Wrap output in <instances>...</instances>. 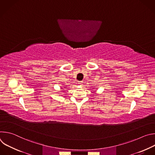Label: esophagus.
Here are the masks:
<instances>
[{
	"label": "esophagus",
	"instance_id": "34e87169",
	"mask_svg": "<svg viewBox=\"0 0 155 155\" xmlns=\"http://www.w3.org/2000/svg\"><path fill=\"white\" fill-rule=\"evenodd\" d=\"M78 84L80 85H82L83 84V81H78Z\"/></svg>",
	"mask_w": 155,
	"mask_h": 155
}]
</instances>
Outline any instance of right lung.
<instances>
[{"label": "right lung", "mask_w": 155, "mask_h": 155, "mask_svg": "<svg viewBox=\"0 0 155 155\" xmlns=\"http://www.w3.org/2000/svg\"><path fill=\"white\" fill-rule=\"evenodd\" d=\"M64 87H65V86H64Z\"/></svg>", "instance_id": "obj_1"}]
</instances>
